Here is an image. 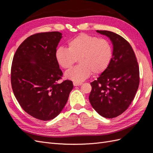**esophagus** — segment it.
<instances>
[{
  "mask_svg": "<svg viewBox=\"0 0 153 153\" xmlns=\"http://www.w3.org/2000/svg\"><path fill=\"white\" fill-rule=\"evenodd\" d=\"M82 84V83H79V82H73V85L74 86H78V85H80Z\"/></svg>",
  "mask_w": 153,
  "mask_h": 153,
  "instance_id": "obj_1",
  "label": "esophagus"
}]
</instances>
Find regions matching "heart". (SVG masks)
Returning <instances> with one entry per match:
<instances>
[{
  "label": "heart",
  "mask_w": 153,
  "mask_h": 153,
  "mask_svg": "<svg viewBox=\"0 0 153 153\" xmlns=\"http://www.w3.org/2000/svg\"><path fill=\"white\" fill-rule=\"evenodd\" d=\"M55 57L64 69L71 68L78 59L80 64L66 73L68 79L82 82L91 75L103 73L111 62L112 48L105 39L80 34L68 42V48H59Z\"/></svg>",
  "instance_id": "obj_1"
}]
</instances>
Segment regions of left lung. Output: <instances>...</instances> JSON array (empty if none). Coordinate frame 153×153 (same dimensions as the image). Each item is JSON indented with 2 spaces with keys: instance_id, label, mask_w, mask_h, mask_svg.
I'll return each mask as SVG.
<instances>
[{
  "instance_id": "1",
  "label": "left lung",
  "mask_w": 153,
  "mask_h": 153,
  "mask_svg": "<svg viewBox=\"0 0 153 153\" xmlns=\"http://www.w3.org/2000/svg\"><path fill=\"white\" fill-rule=\"evenodd\" d=\"M113 43V56L107 69L91 83L89 101L93 108L105 118L122 114L131 105L140 82L139 66L128 41L108 30H97Z\"/></svg>"
}]
</instances>
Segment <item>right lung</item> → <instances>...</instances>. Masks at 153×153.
<instances>
[{
    "instance_id": "obj_1",
    "label": "right lung",
    "mask_w": 153,
    "mask_h": 153,
    "mask_svg": "<svg viewBox=\"0 0 153 153\" xmlns=\"http://www.w3.org/2000/svg\"><path fill=\"white\" fill-rule=\"evenodd\" d=\"M61 38L57 31L31 35L18 47L13 59L11 83L15 98L25 112L43 121L61 113L73 88L71 80L58 83L63 73L55 53Z\"/></svg>"
}]
</instances>
